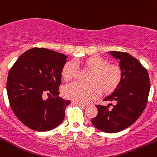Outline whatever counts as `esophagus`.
Returning a JSON list of instances; mask_svg holds the SVG:
<instances>
[{
  "label": "esophagus",
  "mask_w": 157,
  "mask_h": 157,
  "mask_svg": "<svg viewBox=\"0 0 157 157\" xmlns=\"http://www.w3.org/2000/svg\"><path fill=\"white\" fill-rule=\"evenodd\" d=\"M72 104H75V105H80V106H82V107H85L86 105V104H83V103H80V102H76V101H72Z\"/></svg>",
  "instance_id": "1"
}]
</instances>
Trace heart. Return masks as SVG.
Wrapping results in <instances>:
<instances>
[{
	"label": "heart",
	"instance_id": "obj_1",
	"mask_svg": "<svg viewBox=\"0 0 157 157\" xmlns=\"http://www.w3.org/2000/svg\"><path fill=\"white\" fill-rule=\"evenodd\" d=\"M78 62V61H77ZM83 65L90 69L87 81L84 83L74 81L64 87L63 94L67 98L80 103H87L97 98L101 93H110L115 90L122 79L121 67L110 64L107 59L99 56L90 57L83 61ZM77 66L75 61L70 60L66 63L62 70V77L68 80L76 77Z\"/></svg>",
	"mask_w": 157,
	"mask_h": 157
}]
</instances>
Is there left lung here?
I'll return each instance as SVG.
<instances>
[{"label": "left lung", "mask_w": 157, "mask_h": 157, "mask_svg": "<svg viewBox=\"0 0 157 157\" xmlns=\"http://www.w3.org/2000/svg\"><path fill=\"white\" fill-rule=\"evenodd\" d=\"M120 60L122 79L115 91L104 101L113 102L109 105H97L98 115L91 122L105 132H118L125 129L138 119L146 108L150 89L148 71L141 63L130 54L111 51Z\"/></svg>", "instance_id": "1"}]
</instances>
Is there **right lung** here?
<instances>
[{
	"label": "right lung",
	"mask_w": 157,
	"mask_h": 157,
	"mask_svg": "<svg viewBox=\"0 0 157 157\" xmlns=\"http://www.w3.org/2000/svg\"><path fill=\"white\" fill-rule=\"evenodd\" d=\"M67 58L56 51L32 48L21 54L10 70L7 80L10 105L31 129L49 131L63 121L70 101L59 96V86ZM45 94L53 97L44 100Z\"/></svg>",
	"instance_id": "add662e5"
}]
</instances>
